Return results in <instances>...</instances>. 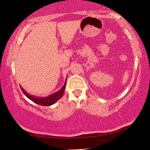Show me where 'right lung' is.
Instances as JSON below:
<instances>
[{
  "label": "right lung",
  "instance_id": "right-lung-1",
  "mask_svg": "<svg viewBox=\"0 0 150 150\" xmlns=\"http://www.w3.org/2000/svg\"><path fill=\"white\" fill-rule=\"evenodd\" d=\"M66 81L65 82V84L63 85V86L59 91H58L57 92L55 93L54 94H52V95L46 96V97H37V96L30 95L28 93H27L26 91L23 89V88H22L21 86H20V88H21L22 91L25 95V96H27L29 99L33 101L34 103L42 106H50V105H54L55 102H57L58 100L62 98V96H63L65 91V88L66 86Z\"/></svg>",
  "mask_w": 150,
  "mask_h": 150
}]
</instances>
